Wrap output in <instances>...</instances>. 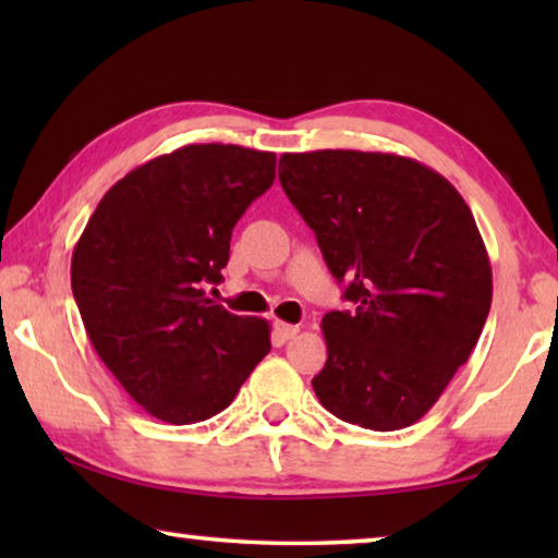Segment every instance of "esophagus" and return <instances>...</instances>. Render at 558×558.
Here are the masks:
<instances>
[{"mask_svg":"<svg viewBox=\"0 0 558 558\" xmlns=\"http://www.w3.org/2000/svg\"><path fill=\"white\" fill-rule=\"evenodd\" d=\"M300 332L298 325H288V323H276V337L278 342H288V339H292Z\"/></svg>","mask_w":558,"mask_h":558,"instance_id":"esophagus-1","label":"esophagus"}]
</instances>
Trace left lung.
Segmentation results:
<instances>
[{
	"mask_svg": "<svg viewBox=\"0 0 558 558\" xmlns=\"http://www.w3.org/2000/svg\"><path fill=\"white\" fill-rule=\"evenodd\" d=\"M280 184L315 231L352 313H327L319 403L369 430L430 411L468 362L493 305V268L470 206L411 157L317 149L280 157Z\"/></svg>",
	"mask_w": 558,
	"mask_h": 558,
	"instance_id": "left-lung-1",
	"label": "left lung"
}]
</instances>
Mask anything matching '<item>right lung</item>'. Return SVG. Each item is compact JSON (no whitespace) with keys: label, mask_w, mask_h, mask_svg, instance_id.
<instances>
[{"label":"right lung","mask_w":558,"mask_h":558,"mask_svg":"<svg viewBox=\"0 0 558 558\" xmlns=\"http://www.w3.org/2000/svg\"><path fill=\"white\" fill-rule=\"evenodd\" d=\"M276 179V155L186 145L108 189L73 248L71 288L102 364L132 401L186 426L223 411L270 352L260 317L206 298L231 231Z\"/></svg>","instance_id":"1"}]
</instances>
